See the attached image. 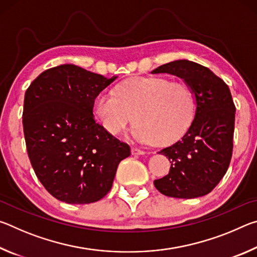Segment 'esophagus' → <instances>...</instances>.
Masks as SVG:
<instances>
[{"mask_svg":"<svg viewBox=\"0 0 257 257\" xmlns=\"http://www.w3.org/2000/svg\"><path fill=\"white\" fill-rule=\"evenodd\" d=\"M132 152H133L134 155H143V154L146 153L145 151H143V150H141V149H137V147H133Z\"/></svg>","mask_w":257,"mask_h":257,"instance_id":"34e87169","label":"esophagus"}]
</instances>
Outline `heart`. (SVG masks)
<instances>
[{
    "label": "heart",
    "instance_id": "obj_1",
    "mask_svg": "<svg viewBox=\"0 0 257 257\" xmlns=\"http://www.w3.org/2000/svg\"><path fill=\"white\" fill-rule=\"evenodd\" d=\"M94 114L102 127L119 135L135 122L137 141L165 146L179 141L188 132L196 114V99L190 87L182 81L161 77L125 80L114 93L97 95Z\"/></svg>",
    "mask_w": 257,
    "mask_h": 257
}]
</instances>
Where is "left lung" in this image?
Returning <instances> with one entry per match:
<instances>
[{"mask_svg":"<svg viewBox=\"0 0 257 257\" xmlns=\"http://www.w3.org/2000/svg\"><path fill=\"white\" fill-rule=\"evenodd\" d=\"M152 73L181 78L196 98V114L188 132L159 152L171 167L169 175L154 180L155 188L169 197L204 196L222 179L231 161L236 106L229 87L210 69L188 60L163 64Z\"/></svg>","mask_w":257,"mask_h":257,"instance_id":"1","label":"left lung"}]
</instances>
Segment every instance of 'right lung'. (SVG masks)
<instances>
[{"label":"right lung","mask_w":257,"mask_h":257,"mask_svg":"<svg viewBox=\"0 0 257 257\" xmlns=\"http://www.w3.org/2000/svg\"><path fill=\"white\" fill-rule=\"evenodd\" d=\"M110 79L73 64L42 72L26 90L23 125L30 163L52 196L69 204L97 202L110 191L127 143L93 116Z\"/></svg>","instance_id":"right-lung-1"}]
</instances>
